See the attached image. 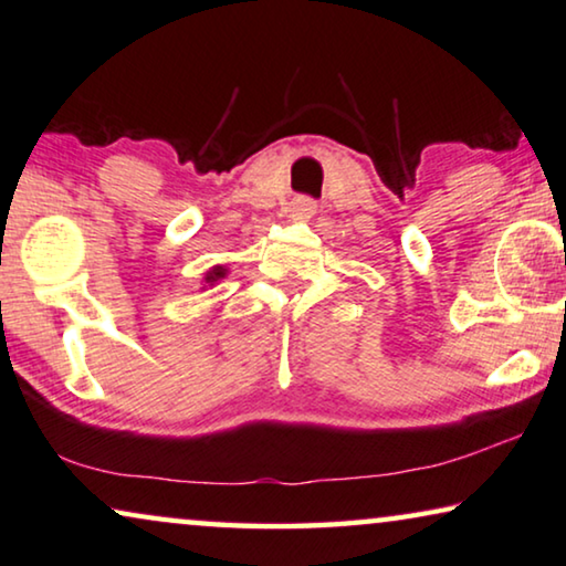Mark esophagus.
Segmentation results:
<instances>
[{
	"mask_svg": "<svg viewBox=\"0 0 566 566\" xmlns=\"http://www.w3.org/2000/svg\"><path fill=\"white\" fill-rule=\"evenodd\" d=\"M291 219H296V222H308L311 217L316 214V201L306 199V196H298V199L291 201Z\"/></svg>",
	"mask_w": 566,
	"mask_h": 566,
	"instance_id": "34e87169",
	"label": "esophagus"
}]
</instances>
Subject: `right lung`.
I'll return each mask as SVG.
<instances>
[{
  "instance_id": "obj_1",
  "label": "right lung",
  "mask_w": 566,
  "mask_h": 566,
  "mask_svg": "<svg viewBox=\"0 0 566 566\" xmlns=\"http://www.w3.org/2000/svg\"><path fill=\"white\" fill-rule=\"evenodd\" d=\"M224 275H227V268H224V265H214V268L209 270L207 275H203V283H207V285H214L217 281H222ZM207 285H203V289H207Z\"/></svg>"
}]
</instances>
